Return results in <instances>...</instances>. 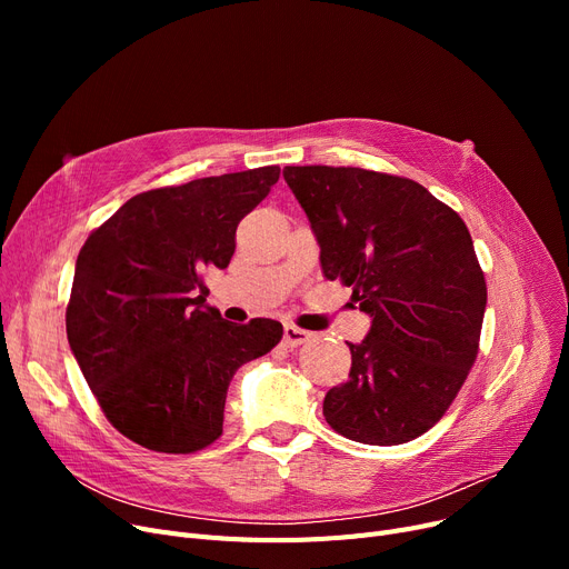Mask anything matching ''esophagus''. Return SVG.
<instances>
[{
    "instance_id": "1",
    "label": "esophagus",
    "mask_w": 569,
    "mask_h": 569,
    "mask_svg": "<svg viewBox=\"0 0 569 569\" xmlns=\"http://www.w3.org/2000/svg\"><path fill=\"white\" fill-rule=\"evenodd\" d=\"M309 339H311V332L300 330V327H295V325H286V327H283V341H286V346H290V348L302 346V343H307Z\"/></svg>"
}]
</instances>
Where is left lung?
I'll return each instance as SVG.
<instances>
[{
	"mask_svg": "<svg viewBox=\"0 0 569 569\" xmlns=\"http://www.w3.org/2000/svg\"><path fill=\"white\" fill-rule=\"evenodd\" d=\"M283 179L309 217L322 274L352 288L371 318L365 341L348 343V380L325 395L327 425L365 445L427 433L480 348L487 283L466 223L397 174L286 166Z\"/></svg>",
	"mask_w": 569,
	"mask_h": 569,
	"instance_id": "left-lung-1",
	"label": "left lung"
}]
</instances>
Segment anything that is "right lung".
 <instances>
[{"label":"right lung","instance_id":"obj_1","mask_svg":"<svg viewBox=\"0 0 569 569\" xmlns=\"http://www.w3.org/2000/svg\"><path fill=\"white\" fill-rule=\"evenodd\" d=\"M279 166L133 196L76 260L67 337L108 422L147 450L191 455L223 433L234 371L267 355L277 320L228 322L204 305V269H226L234 230Z\"/></svg>","mask_w":569,"mask_h":569}]
</instances>
